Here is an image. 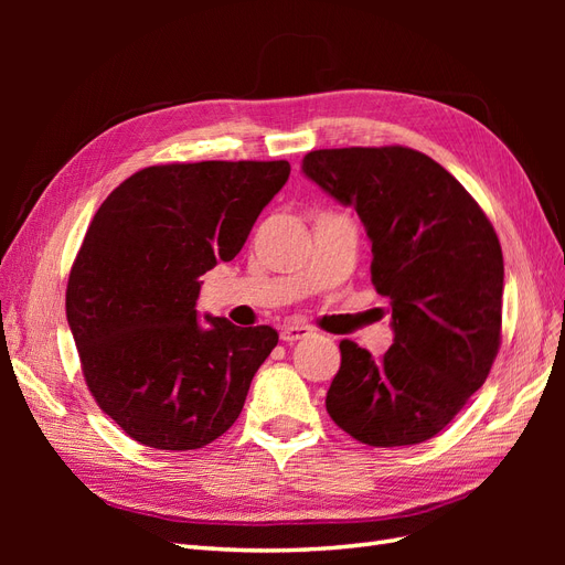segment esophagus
I'll return each instance as SVG.
<instances>
[{
    "label": "esophagus",
    "mask_w": 565,
    "mask_h": 565,
    "mask_svg": "<svg viewBox=\"0 0 565 565\" xmlns=\"http://www.w3.org/2000/svg\"><path fill=\"white\" fill-rule=\"evenodd\" d=\"M311 334H313V330L309 328V324H285V328L280 330V339L285 341V344H295V341L306 339Z\"/></svg>",
    "instance_id": "esophagus-1"
}]
</instances>
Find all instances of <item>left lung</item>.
<instances>
[{
  "label": "left lung",
  "instance_id": "8db88e82",
  "mask_svg": "<svg viewBox=\"0 0 565 565\" xmlns=\"http://www.w3.org/2000/svg\"><path fill=\"white\" fill-rule=\"evenodd\" d=\"M301 172L361 216L372 285L388 299L393 328L382 358L341 341L324 405L365 446H417L446 429L498 355V233L465 185L413 148L311 150Z\"/></svg>",
  "mask_w": 565,
  "mask_h": 565
}]
</instances>
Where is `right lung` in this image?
<instances>
[{
  "instance_id": "add662e5",
  "label": "right lung",
  "mask_w": 565,
  "mask_h": 565,
  "mask_svg": "<svg viewBox=\"0 0 565 565\" xmlns=\"http://www.w3.org/2000/svg\"><path fill=\"white\" fill-rule=\"evenodd\" d=\"M287 179L285 160L156 164L94 214L65 316L94 401L134 440L198 450L241 417L278 332L200 322V276L243 249Z\"/></svg>"
}]
</instances>
